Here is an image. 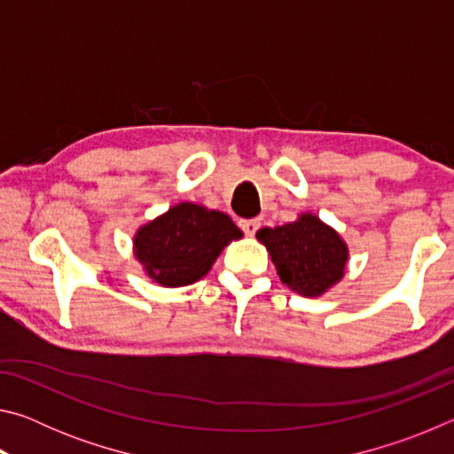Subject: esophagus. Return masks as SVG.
I'll return each mask as SVG.
<instances>
[{
  "instance_id": "esophagus-1",
  "label": "esophagus",
  "mask_w": 454,
  "mask_h": 454,
  "mask_svg": "<svg viewBox=\"0 0 454 454\" xmlns=\"http://www.w3.org/2000/svg\"><path fill=\"white\" fill-rule=\"evenodd\" d=\"M238 226L244 230L246 236H254L256 230L260 228V220L258 218H244L238 222Z\"/></svg>"
}]
</instances>
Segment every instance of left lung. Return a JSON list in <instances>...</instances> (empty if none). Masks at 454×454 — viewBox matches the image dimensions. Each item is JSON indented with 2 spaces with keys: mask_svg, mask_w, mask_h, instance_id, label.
<instances>
[{
  "mask_svg": "<svg viewBox=\"0 0 454 454\" xmlns=\"http://www.w3.org/2000/svg\"><path fill=\"white\" fill-rule=\"evenodd\" d=\"M256 238L266 246L280 280L302 296H322L347 270V242L312 212L284 226L260 228Z\"/></svg>",
  "mask_w": 454,
  "mask_h": 454,
  "instance_id": "1",
  "label": "left lung"
}]
</instances>
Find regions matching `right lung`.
<instances>
[{"label":"right lung","mask_w":454,"mask_h":454,"mask_svg":"<svg viewBox=\"0 0 454 454\" xmlns=\"http://www.w3.org/2000/svg\"><path fill=\"white\" fill-rule=\"evenodd\" d=\"M240 238L242 230L228 214L180 202L137 228L134 256L153 282L178 288L208 274L222 250Z\"/></svg>","instance_id":"1"}]
</instances>
